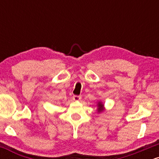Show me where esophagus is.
Masks as SVG:
<instances>
[{
  "mask_svg": "<svg viewBox=\"0 0 159 159\" xmlns=\"http://www.w3.org/2000/svg\"><path fill=\"white\" fill-rule=\"evenodd\" d=\"M72 98H73L74 101H79V100L81 98V96H76V95H75V96H73V97H72Z\"/></svg>",
  "mask_w": 159,
  "mask_h": 159,
  "instance_id": "34e87169",
  "label": "esophagus"
}]
</instances>
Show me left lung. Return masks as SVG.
<instances>
[{"mask_svg": "<svg viewBox=\"0 0 159 159\" xmlns=\"http://www.w3.org/2000/svg\"><path fill=\"white\" fill-rule=\"evenodd\" d=\"M98 112H102L104 109V105L101 102H98Z\"/></svg>", "mask_w": 159, "mask_h": 159, "instance_id": "1", "label": "left lung"}]
</instances>
